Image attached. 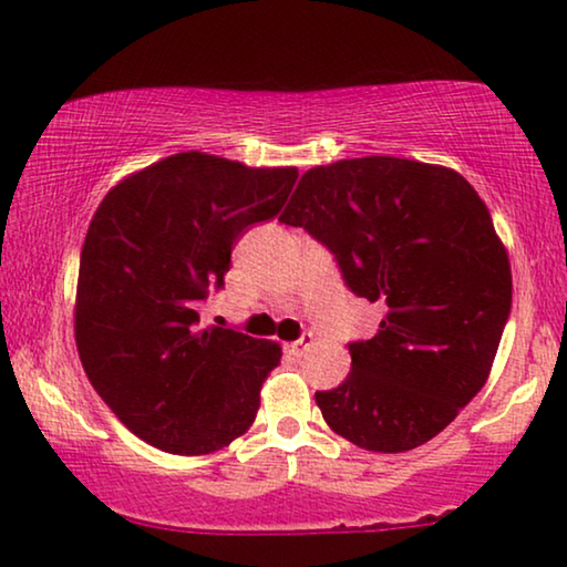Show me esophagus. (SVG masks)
I'll return each instance as SVG.
<instances>
[{
    "label": "esophagus",
    "instance_id": "esophagus-1",
    "mask_svg": "<svg viewBox=\"0 0 567 567\" xmlns=\"http://www.w3.org/2000/svg\"><path fill=\"white\" fill-rule=\"evenodd\" d=\"M312 349V333H302V338L300 341H295V343H290L287 346V353H290L292 359H302L306 357V353Z\"/></svg>",
    "mask_w": 567,
    "mask_h": 567
}]
</instances>
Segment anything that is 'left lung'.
<instances>
[{"mask_svg":"<svg viewBox=\"0 0 567 567\" xmlns=\"http://www.w3.org/2000/svg\"><path fill=\"white\" fill-rule=\"evenodd\" d=\"M280 221L386 308L374 338L349 343V377L316 392L323 420L367 451L427 443L486 384L509 320V257L486 203L447 167L371 155L312 167Z\"/></svg>","mask_w":567,"mask_h":567,"instance_id":"obj_1","label":"left lung"}]
</instances>
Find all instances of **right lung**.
<instances>
[{"mask_svg": "<svg viewBox=\"0 0 567 567\" xmlns=\"http://www.w3.org/2000/svg\"><path fill=\"white\" fill-rule=\"evenodd\" d=\"M295 167H247L181 152L124 177L81 249L75 346L89 382L134 435L203 455L247 433L282 349L200 328L239 236L280 214Z\"/></svg>", "mask_w": 567, "mask_h": 567, "instance_id": "obj_1", "label": "right lung"}]
</instances>
